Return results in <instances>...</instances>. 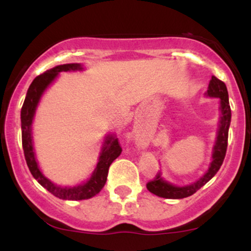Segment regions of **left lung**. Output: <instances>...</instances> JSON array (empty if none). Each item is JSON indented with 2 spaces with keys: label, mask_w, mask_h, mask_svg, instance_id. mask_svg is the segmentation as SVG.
<instances>
[{
  "label": "left lung",
  "mask_w": 251,
  "mask_h": 251,
  "mask_svg": "<svg viewBox=\"0 0 251 251\" xmlns=\"http://www.w3.org/2000/svg\"><path fill=\"white\" fill-rule=\"evenodd\" d=\"M208 96L214 98H220L221 99V125L220 131H218L217 142H216L214 154H212V162L211 165L205 175L197 180L196 183L191 185L186 186H175L172 184H169L168 181L163 180L160 178V175L157 174L154 176L153 179L148 181L146 188L152 194L159 196L163 198H172V200H180V198L189 197V196L194 195L196 191H198L201 186L205 185L208 181L211 179L214 176L217 174L218 170L221 169L222 164H223L224 157L226 153L227 148V135H229V126L231 122V109L229 105V96H227V89L226 83L221 81L216 76H212L209 83Z\"/></svg>",
  "instance_id": "obj_1"
}]
</instances>
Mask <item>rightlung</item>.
Instances as JSON below:
<instances>
[{"label":"right lung","instance_id":"obj_1","mask_svg":"<svg viewBox=\"0 0 251 251\" xmlns=\"http://www.w3.org/2000/svg\"><path fill=\"white\" fill-rule=\"evenodd\" d=\"M76 70H81V65L80 63H66V65L56 66V67L51 68V70L37 75L33 80V82L30 83L29 88H28L27 96H25V102L21 108L22 148H24L25 162H27L30 174L51 195L60 198V200L68 201L88 200V198L99 194L103 188V185H105L106 180H107L109 166H111V164L113 163L114 159H117L119 157L123 151L118 138H107L105 142V145H103L101 155L99 158V163H98L91 179L87 183L82 184V185L73 186V188H61V186H57L55 184L51 183L50 180H48L41 174V171H40L35 160V155H34L33 142H31V123H33V118L34 113H35L37 102H39L43 91L55 79L60 72Z\"/></svg>","mask_w":251,"mask_h":251}]
</instances>
